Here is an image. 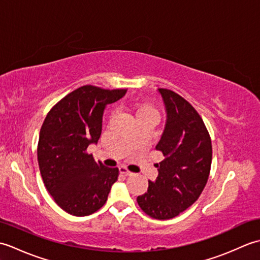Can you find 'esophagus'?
<instances>
[{"instance_id":"34e87169","label":"esophagus","mask_w":260,"mask_h":260,"mask_svg":"<svg viewBox=\"0 0 260 260\" xmlns=\"http://www.w3.org/2000/svg\"><path fill=\"white\" fill-rule=\"evenodd\" d=\"M118 171H119V173H120V174H123V175H125V176L132 175V172H129V171L127 170L125 167H120V168L118 169Z\"/></svg>"}]
</instances>
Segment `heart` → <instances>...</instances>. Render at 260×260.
<instances>
[{
	"label": "heart",
	"mask_w": 260,
	"mask_h": 260,
	"mask_svg": "<svg viewBox=\"0 0 260 260\" xmlns=\"http://www.w3.org/2000/svg\"><path fill=\"white\" fill-rule=\"evenodd\" d=\"M132 113L134 114L135 120L144 118H151L156 120L157 118V110L148 104H133V106H132Z\"/></svg>",
	"instance_id": "1"
}]
</instances>
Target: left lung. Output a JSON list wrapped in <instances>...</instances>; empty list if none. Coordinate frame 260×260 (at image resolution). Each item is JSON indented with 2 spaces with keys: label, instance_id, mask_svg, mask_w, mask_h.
I'll return each instance as SVG.
<instances>
[{
  "label": "left lung",
  "instance_id": "left-lung-1",
  "mask_svg": "<svg viewBox=\"0 0 260 260\" xmlns=\"http://www.w3.org/2000/svg\"><path fill=\"white\" fill-rule=\"evenodd\" d=\"M167 110L156 150L164 159L157 164L158 176L148 181V189L137 197L140 208L158 220L172 219L200 197L212 161L211 140L197 110L172 90L159 88Z\"/></svg>",
  "mask_w": 260,
  "mask_h": 260
}]
</instances>
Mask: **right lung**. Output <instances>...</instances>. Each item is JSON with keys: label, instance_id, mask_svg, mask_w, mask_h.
<instances>
[{"label": "right lung", "instance_id": "add662e5", "mask_svg": "<svg viewBox=\"0 0 260 260\" xmlns=\"http://www.w3.org/2000/svg\"><path fill=\"white\" fill-rule=\"evenodd\" d=\"M125 89L82 86L62 98L43 121L38 144V162L48 192L69 214L85 217L107 201L118 169L96 163L87 153L102 134L103 115Z\"/></svg>", "mask_w": 260, "mask_h": 260}]
</instances>
